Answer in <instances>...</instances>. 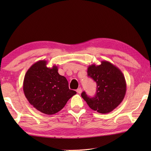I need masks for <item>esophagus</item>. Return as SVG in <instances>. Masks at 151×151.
<instances>
[{"label":"esophagus","instance_id":"1","mask_svg":"<svg viewBox=\"0 0 151 151\" xmlns=\"http://www.w3.org/2000/svg\"><path fill=\"white\" fill-rule=\"evenodd\" d=\"M76 92L78 93H82V88H78L77 89H76Z\"/></svg>","mask_w":151,"mask_h":151}]
</instances>
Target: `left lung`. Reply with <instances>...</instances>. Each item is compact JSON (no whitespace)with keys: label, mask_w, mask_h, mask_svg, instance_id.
I'll return each instance as SVG.
<instances>
[{"label":"left lung","mask_w":151,"mask_h":151,"mask_svg":"<svg viewBox=\"0 0 151 151\" xmlns=\"http://www.w3.org/2000/svg\"><path fill=\"white\" fill-rule=\"evenodd\" d=\"M100 65L92 64L88 68V75L97 83V92L90 98L82 92L81 96L93 110L101 114L113 111L123 101L126 94L127 84L121 70L108 61Z\"/></svg>","instance_id":"left-lung-1"}]
</instances>
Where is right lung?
Segmentation results:
<instances>
[{"label":"right lung","mask_w":151,"mask_h":151,"mask_svg":"<svg viewBox=\"0 0 151 151\" xmlns=\"http://www.w3.org/2000/svg\"><path fill=\"white\" fill-rule=\"evenodd\" d=\"M47 64L44 60L34 63L25 74L22 88L31 105L41 113L52 115L62 110L76 92L69 89L56 65L48 67Z\"/></svg>","instance_id":"add662e5"}]
</instances>
